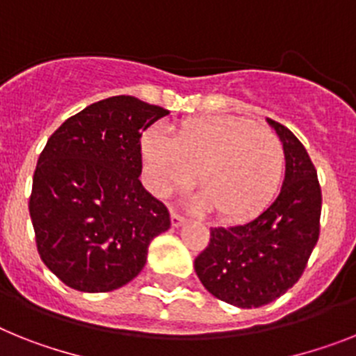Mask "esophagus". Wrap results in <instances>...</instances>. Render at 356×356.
I'll use <instances>...</instances> for the list:
<instances>
[{
    "instance_id": "esophagus-1",
    "label": "esophagus",
    "mask_w": 356,
    "mask_h": 356,
    "mask_svg": "<svg viewBox=\"0 0 356 356\" xmlns=\"http://www.w3.org/2000/svg\"><path fill=\"white\" fill-rule=\"evenodd\" d=\"M170 220H172V226L173 228H179V226H183L184 222H186V219H184L183 215H179L177 211H170Z\"/></svg>"
}]
</instances>
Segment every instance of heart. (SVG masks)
<instances>
[{"instance_id":"heart-1","label":"heart","mask_w":356,"mask_h":356,"mask_svg":"<svg viewBox=\"0 0 356 356\" xmlns=\"http://www.w3.org/2000/svg\"><path fill=\"white\" fill-rule=\"evenodd\" d=\"M146 186L157 197L195 181L202 192L190 204L215 210L228 222L253 219L270 204L284 179V146L275 134L232 115L186 119L172 139L159 130L141 137Z\"/></svg>"}]
</instances>
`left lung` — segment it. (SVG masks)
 Returning <instances> with one entry per match:
<instances>
[{
	"instance_id": "1",
	"label": "left lung",
	"mask_w": 356,
	"mask_h": 356,
	"mask_svg": "<svg viewBox=\"0 0 356 356\" xmlns=\"http://www.w3.org/2000/svg\"><path fill=\"white\" fill-rule=\"evenodd\" d=\"M286 154L279 195L253 219L211 228L210 244L195 259V273L219 300L259 307L284 295L300 279L318 241L322 193L302 143L280 122L266 119Z\"/></svg>"
}]
</instances>
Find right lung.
<instances>
[{
	"mask_svg": "<svg viewBox=\"0 0 356 356\" xmlns=\"http://www.w3.org/2000/svg\"><path fill=\"white\" fill-rule=\"evenodd\" d=\"M168 110L115 95L63 122L41 152L29 202L41 261L72 289L122 288L170 228L166 206L145 190L141 132Z\"/></svg>",
	"mask_w": 356,
	"mask_h": 356,
	"instance_id": "add662e5",
	"label": "right lung"
}]
</instances>
